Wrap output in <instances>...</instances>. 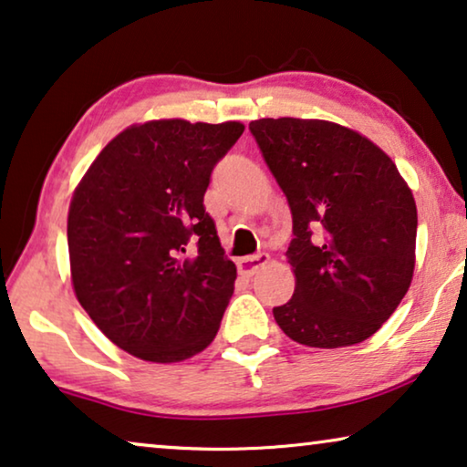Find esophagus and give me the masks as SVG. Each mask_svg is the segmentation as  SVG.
Returning <instances> with one entry per match:
<instances>
[{"instance_id": "obj_1", "label": "esophagus", "mask_w": 467, "mask_h": 467, "mask_svg": "<svg viewBox=\"0 0 467 467\" xmlns=\"http://www.w3.org/2000/svg\"><path fill=\"white\" fill-rule=\"evenodd\" d=\"M269 261V254L267 253H254V254H248V256H242V259L238 261V267L242 274L246 275H253L256 269L265 265V263Z\"/></svg>"}]
</instances>
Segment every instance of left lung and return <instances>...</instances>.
<instances>
[{
    "instance_id": "1",
    "label": "left lung",
    "mask_w": 467,
    "mask_h": 467,
    "mask_svg": "<svg viewBox=\"0 0 467 467\" xmlns=\"http://www.w3.org/2000/svg\"><path fill=\"white\" fill-rule=\"evenodd\" d=\"M263 160L293 213L286 250L293 299L278 327L309 348L368 339L407 295L417 206L394 161L367 137L324 119L250 121Z\"/></svg>"
}]
</instances>
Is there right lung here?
Here are the masks:
<instances>
[{
    "label": "right lung",
    "mask_w": 467,
    "mask_h": 467,
    "mask_svg": "<svg viewBox=\"0 0 467 467\" xmlns=\"http://www.w3.org/2000/svg\"><path fill=\"white\" fill-rule=\"evenodd\" d=\"M242 132L240 121L130 126L73 193V290L107 339L140 360H187L217 335L238 274L204 193Z\"/></svg>",
    "instance_id": "add662e5"
}]
</instances>
